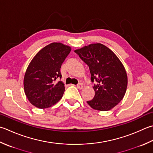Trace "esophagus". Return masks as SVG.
Returning a JSON list of instances; mask_svg holds the SVG:
<instances>
[{"label":"esophagus","instance_id":"esophagus-1","mask_svg":"<svg viewBox=\"0 0 153 153\" xmlns=\"http://www.w3.org/2000/svg\"><path fill=\"white\" fill-rule=\"evenodd\" d=\"M77 88L79 89H82L83 88V84L82 83H78V84L77 85Z\"/></svg>","mask_w":153,"mask_h":153}]
</instances>
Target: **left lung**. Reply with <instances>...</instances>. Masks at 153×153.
I'll return each mask as SVG.
<instances>
[{
    "instance_id": "8db88e82",
    "label": "left lung",
    "mask_w": 153,
    "mask_h": 153,
    "mask_svg": "<svg viewBox=\"0 0 153 153\" xmlns=\"http://www.w3.org/2000/svg\"><path fill=\"white\" fill-rule=\"evenodd\" d=\"M88 65L95 96L87 103L93 109L109 111L123 100L127 87V76L123 65L108 48L92 44L75 50Z\"/></svg>"
}]
</instances>
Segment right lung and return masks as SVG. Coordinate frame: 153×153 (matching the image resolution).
Returning a JSON list of instances; mask_svg holds the SVG:
<instances>
[{"mask_svg": "<svg viewBox=\"0 0 153 153\" xmlns=\"http://www.w3.org/2000/svg\"><path fill=\"white\" fill-rule=\"evenodd\" d=\"M71 48L53 42L45 46L32 59L25 73L24 88L33 105L45 109L56 104L63 96L65 87L60 68Z\"/></svg>", "mask_w": 153, "mask_h": 153, "instance_id": "1", "label": "right lung"}]
</instances>
